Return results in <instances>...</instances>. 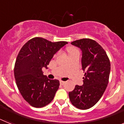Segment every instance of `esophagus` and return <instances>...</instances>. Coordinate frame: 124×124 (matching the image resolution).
<instances>
[{"instance_id":"esophagus-1","label":"esophagus","mask_w":124,"mask_h":124,"mask_svg":"<svg viewBox=\"0 0 124 124\" xmlns=\"http://www.w3.org/2000/svg\"><path fill=\"white\" fill-rule=\"evenodd\" d=\"M60 84H61V85H64V84H65V82L63 81H60Z\"/></svg>"}]
</instances>
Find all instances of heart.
Returning <instances> with one entry per match:
<instances>
[{
	"instance_id": "heart-1",
	"label": "heart",
	"mask_w": 124,
	"mask_h": 124,
	"mask_svg": "<svg viewBox=\"0 0 124 124\" xmlns=\"http://www.w3.org/2000/svg\"><path fill=\"white\" fill-rule=\"evenodd\" d=\"M68 51L69 53H71L73 52V51H77V50L74 48V47H70L68 49Z\"/></svg>"
}]
</instances>
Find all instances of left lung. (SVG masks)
<instances>
[{
  "label": "left lung",
  "instance_id": "8db88e82",
  "mask_svg": "<svg viewBox=\"0 0 124 124\" xmlns=\"http://www.w3.org/2000/svg\"><path fill=\"white\" fill-rule=\"evenodd\" d=\"M82 51V69L85 73L83 85H76L69 93L72 104L88 109L99 101L109 83L110 63L106 52L94 40L83 38L71 42Z\"/></svg>",
  "mask_w": 124,
  "mask_h": 124
}]
</instances>
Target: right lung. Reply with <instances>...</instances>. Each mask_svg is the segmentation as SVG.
I'll return each instance as SVG.
<instances>
[{"label": "right lung", "instance_id": "add662e5", "mask_svg": "<svg viewBox=\"0 0 124 124\" xmlns=\"http://www.w3.org/2000/svg\"><path fill=\"white\" fill-rule=\"evenodd\" d=\"M66 44L67 41L51 42L35 37L27 41L20 50L14 76L20 93L33 107H44L54 98L60 81L43 75L42 68L47 69L54 54Z\"/></svg>", "mask_w": 124, "mask_h": 124}]
</instances>
